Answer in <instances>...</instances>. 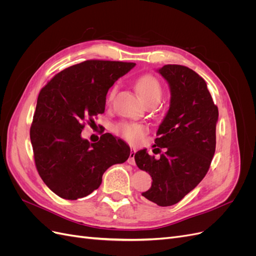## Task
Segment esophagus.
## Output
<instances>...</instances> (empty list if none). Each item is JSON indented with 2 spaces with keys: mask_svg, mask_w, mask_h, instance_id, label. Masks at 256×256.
<instances>
[{
  "mask_svg": "<svg viewBox=\"0 0 256 256\" xmlns=\"http://www.w3.org/2000/svg\"><path fill=\"white\" fill-rule=\"evenodd\" d=\"M134 156H136V150H134V148H131V150H130L129 158H128V164H131V166H134V164H136Z\"/></svg>",
  "mask_w": 256,
  "mask_h": 256,
  "instance_id": "1",
  "label": "esophagus"
}]
</instances>
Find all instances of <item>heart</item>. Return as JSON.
Segmentation results:
<instances>
[{
	"label": "heart",
	"mask_w": 256,
	"mask_h": 256,
	"mask_svg": "<svg viewBox=\"0 0 256 256\" xmlns=\"http://www.w3.org/2000/svg\"><path fill=\"white\" fill-rule=\"evenodd\" d=\"M136 88L138 94L144 102H159L162 96V86L156 76L147 74H143L136 82ZM116 92V86L112 88L108 94V102H111ZM116 132L122 136L125 140L131 144H136L147 132V128L141 124L122 122L116 127Z\"/></svg>",
	"instance_id": "obj_1"
}]
</instances>
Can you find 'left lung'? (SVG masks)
Listing matches in <instances>:
<instances>
[{
	"mask_svg": "<svg viewBox=\"0 0 256 256\" xmlns=\"http://www.w3.org/2000/svg\"><path fill=\"white\" fill-rule=\"evenodd\" d=\"M171 90L170 108L160 124L152 147L160 158L138 150V168L152 176V187L142 196L159 206H172L202 182L216 150L219 111L205 80L182 65H164L157 70Z\"/></svg>",
	"mask_w": 256,
	"mask_h": 256,
	"instance_id": "left-lung-1",
	"label": "left lung"
}]
</instances>
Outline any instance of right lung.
Instances as JSON below:
<instances>
[{
  "instance_id": "add662e5",
  "label": "right lung",
  "mask_w": 256,
  "mask_h": 256,
  "mask_svg": "<svg viewBox=\"0 0 256 256\" xmlns=\"http://www.w3.org/2000/svg\"><path fill=\"white\" fill-rule=\"evenodd\" d=\"M134 63L88 60L58 72L42 88L30 130L35 166L48 188L78 200L98 189L111 166L125 162L129 146L111 134L97 143L82 138L88 122L102 114L109 88Z\"/></svg>"
}]
</instances>
